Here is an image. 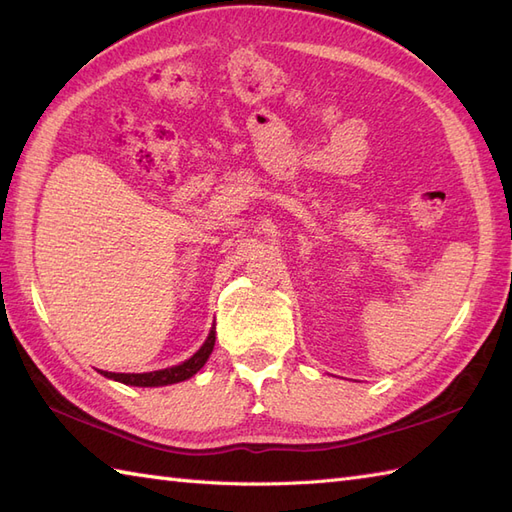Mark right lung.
<instances>
[{"label": "right lung", "instance_id": "right-lung-1", "mask_svg": "<svg viewBox=\"0 0 512 512\" xmlns=\"http://www.w3.org/2000/svg\"><path fill=\"white\" fill-rule=\"evenodd\" d=\"M214 344H216V331L212 326V331H209L205 344L196 350L190 359H186L179 365H173V368L144 372V374H116V372H101V374L106 378H112V381H119L123 385H134V387H164V385L181 383V381H188L190 376H194L203 368L209 355H212Z\"/></svg>", "mask_w": 512, "mask_h": 512}]
</instances>
